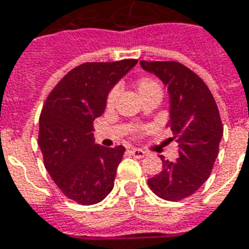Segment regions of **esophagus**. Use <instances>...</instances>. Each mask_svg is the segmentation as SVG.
Wrapping results in <instances>:
<instances>
[{
  "instance_id": "obj_1",
  "label": "esophagus",
  "mask_w": 249,
  "mask_h": 249,
  "mask_svg": "<svg viewBox=\"0 0 249 249\" xmlns=\"http://www.w3.org/2000/svg\"><path fill=\"white\" fill-rule=\"evenodd\" d=\"M129 152H130V155H132V156H135L136 159H142V157L146 155L145 151H142V149H137V148H132Z\"/></svg>"
}]
</instances>
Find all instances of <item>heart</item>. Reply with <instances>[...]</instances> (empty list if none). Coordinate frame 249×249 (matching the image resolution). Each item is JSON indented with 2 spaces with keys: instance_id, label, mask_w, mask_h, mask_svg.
I'll return each mask as SVG.
<instances>
[{
  "instance_id": "obj_1",
  "label": "heart",
  "mask_w": 249,
  "mask_h": 249,
  "mask_svg": "<svg viewBox=\"0 0 249 249\" xmlns=\"http://www.w3.org/2000/svg\"><path fill=\"white\" fill-rule=\"evenodd\" d=\"M136 88H137V92H139L142 100L149 97V96H153V94H159V96L162 94V89L160 87V84L152 77H141V78H139L137 82H136ZM117 96H119V88L113 87L109 90L108 94H107V98H105L107 108H113L116 100H117Z\"/></svg>"
}]
</instances>
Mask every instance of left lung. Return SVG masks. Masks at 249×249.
<instances>
[{
	"label": "left lung",
	"instance_id": "obj_1",
	"mask_svg": "<svg viewBox=\"0 0 249 249\" xmlns=\"http://www.w3.org/2000/svg\"><path fill=\"white\" fill-rule=\"evenodd\" d=\"M140 65L168 87V126L178 142V160L160 156L162 171L148 178V185L159 197L178 201L193 195L211 175L223 136L219 109L205 82L183 64L140 61Z\"/></svg>",
	"mask_w": 249,
	"mask_h": 249
}]
</instances>
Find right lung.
<instances>
[{"label": "right lung", "instance_id": "right-lung-1", "mask_svg": "<svg viewBox=\"0 0 249 249\" xmlns=\"http://www.w3.org/2000/svg\"><path fill=\"white\" fill-rule=\"evenodd\" d=\"M137 60L85 62L62 77L40 114L38 145L44 165L66 197L100 203L113 189L125 148L94 144L93 121L105 110L107 94Z\"/></svg>", "mask_w": 249, "mask_h": 249}]
</instances>
